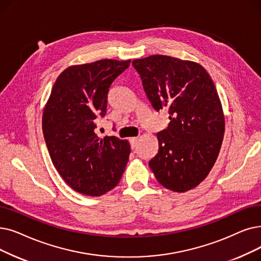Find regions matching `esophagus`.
<instances>
[{
  "label": "esophagus",
  "mask_w": 261,
  "mask_h": 261,
  "mask_svg": "<svg viewBox=\"0 0 261 261\" xmlns=\"http://www.w3.org/2000/svg\"><path fill=\"white\" fill-rule=\"evenodd\" d=\"M130 145H131V148L134 149L135 147H137V144H138V138H130Z\"/></svg>",
  "instance_id": "esophagus-1"
}]
</instances>
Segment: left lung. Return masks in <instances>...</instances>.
Returning <instances> with one entry per match:
<instances>
[{"label": "left lung", "mask_w": 261, "mask_h": 261, "mask_svg": "<svg viewBox=\"0 0 261 261\" xmlns=\"http://www.w3.org/2000/svg\"><path fill=\"white\" fill-rule=\"evenodd\" d=\"M155 111L168 109L149 167L159 184L178 193L196 188L217 161L225 132L221 100L210 74L196 62L150 55L132 62Z\"/></svg>", "instance_id": "obj_1"}]
</instances>
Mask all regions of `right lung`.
<instances>
[{
    "label": "right lung",
    "instance_id": "right-lung-1",
    "mask_svg": "<svg viewBox=\"0 0 261 261\" xmlns=\"http://www.w3.org/2000/svg\"><path fill=\"white\" fill-rule=\"evenodd\" d=\"M128 61L100 60L72 65L58 76L43 108L42 132L56 171L72 190L100 196L114 189L124 172L130 144L99 138L96 119L107 113L112 82Z\"/></svg>",
    "mask_w": 261,
    "mask_h": 261
}]
</instances>
